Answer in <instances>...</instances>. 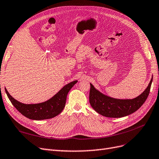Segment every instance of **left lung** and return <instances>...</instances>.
Listing matches in <instances>:
<instances>
[{
    "mask_svg": "<svg viewBox=\"0 0 159 159\" xmlns=\"http://www.w3.org/2000/svg\"><path fill=\"white\" fill-rule=\"evenodd\" d=\"M152 76L146 89L133 99H117L104 94L90 83L89 102L93 108L107 117H122L134 113L144 104L149 94Z\"/></svg>",
    "mask_w": 159,
    "mask_h": 159,
    "instance_id": "1",
    "label": "left lung"
}]
</instances>
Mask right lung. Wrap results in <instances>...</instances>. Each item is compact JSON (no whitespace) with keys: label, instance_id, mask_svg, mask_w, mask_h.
Listing matches in <instances>:
<instances>
[{"label":"right lung","instance_id":"right-lung-1","mask_svg":"<svg viewBox=\"0 0 159 159\" xmlns=\"http://www.w3.org/2000/svg\"><path fill=\"white\" fill-rule=\"evenodd\" d=\"M77 80L70 82L64 86L58 93L48 100L38 104H26L20 102L8 93L7 89L5 92L12 105L23 116L30 120H43L53 118L63 111L66 104V96Z\"/></svg>","mask_w":159,"mask_h":159}]
</instances>
